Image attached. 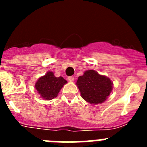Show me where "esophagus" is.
<instances>
[{
    "label": "esophagus",
    "instance_id": "1",
    "mask_svg": "<svg viewBox=\"0 0 147 147\" xmlns=\"http://www.w3.org/2000/svg\"><path fill=\"white\" fill-rule=\"evenodd\" d=\"M67 80L70 82H74V76H68V77H67Z\"/></svg>",
    "mask_w": 147,
    "mask_h": 147
}]
</instances>
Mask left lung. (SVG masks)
I'll return each instance as SVG.
<instances>
[{"instance_id": "1", "label": "left lung", "mask_w": 147, "mask_h": 147, "mask_svg": "<svg viewBox=\"0 0 147 147\" xmlns=\"http://www.w3.org/2000/svg\"><path fill=\"white\" fill-rule=\"evenodd\" d=\"M76 85L82 98L90 104L96 105L107 99L113 85L107 76L98 74L93 70H88L82 76H79Z\"/></svg>"}]
</instances>
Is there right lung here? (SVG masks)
<instances>
[{
    "label": "right lung",
    "instance_id": "add662e5",
    "mask_svg": "<svg viewBox=\"0 0 147 147\" xmlns=\"http://www.w3.org/2000/svg\"><path fill=\"white\" fill-rule=\"evenodd\" d=\"M67 81L62 76L56 77L54 73L49 71L41 76L35 83L37 93L45 100H51L57 96L61 88Z\"/></svg>",
    "mask_w": 147,
    "mask_h": 147
}]
</instances>
